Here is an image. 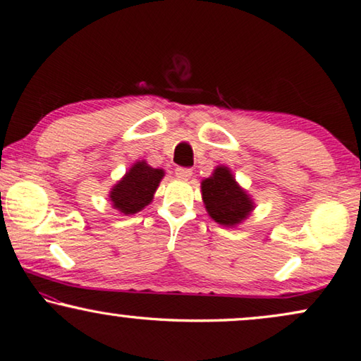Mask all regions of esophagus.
<instances>
[{
	"instance_id": "obj_1",
	"label": "esophagus",
	"mask_w": 361,
	"mask_h": 361,
	"mask_svg": "<svg viewBox=\"0 0 361 361\" xmlns=\"http://www.w3.org/2000/svg\"><path fill=\"white\" fill-rule=\"evenodd\" d=\"M176 176L179 177V179L187 180V179H190L192 169H190V168H177V169H176Z\"/></svg>"
}]
</instances>
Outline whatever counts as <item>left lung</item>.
I'll use <instances>...</instances> for the list:
<instances>
[{
	"label": "left lung",
	"mask_w": 361,
	"mask_h": 361,
	"mask_svg": "<svg viewBox=\"0 0 361 361\" xmlns=\"http://www.w3.org/2000/svg\"><path fill=\"white\" fill-rule=\"evenodd\" d=\"M206 211L224 226H236L254 211V201L233 177L230 168L217 166L201 182Z\"/></svg>",
	"instance_id": "1"
}]
</instances>
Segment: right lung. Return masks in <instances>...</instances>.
<instances>
[{
    "label": "right lung",
    "mask_w": 361,
    "mask_h": 361,
    "mask_svg": "<svg viewBox=\"0 0 361 361\" xmlns=\"http://www.w3.org/2000/svg\"><path fill=\"white\" fill-rule=\"evenodd\" d=\"M163 176V169L152 168L144 160L136 161L111 188L109 198L114 209L125 216H131L144 209L154 200V193L160 185Z\"/></svg>",
    "instance_id": "obj_1"
}]
</instances>
